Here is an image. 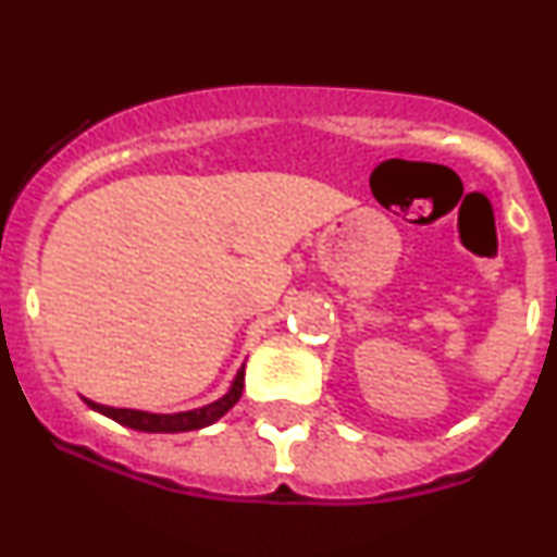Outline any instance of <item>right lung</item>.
I'll use <instances>...</instances> for the list:
<instances>
[{"instance_id": "right-lung-1", "label": "right lung", "mask_w": 557, "mask_h": 557, "mask_svg": "<svg viewBox=\"0 0 557 557\" xmlns=\"http://www.w3.org/2000/svg\"><path fill=\"white\" fill-rule=\"evenodd\" d=\"M243 374H246V363L238 369L235 374L233 387L227 389V395H222L220 400L209 403L203 408H194V411H183V413H149V411H133V408H112V406H101V403H94L88 398H83L94 411L104 413L117 421V424L131 426V430L138 432H190V430H201V426L214 424L216 419H222L230 408L235 406L243 393Z\"/></svg>"}]
</instances>
